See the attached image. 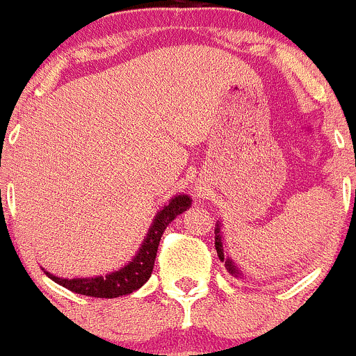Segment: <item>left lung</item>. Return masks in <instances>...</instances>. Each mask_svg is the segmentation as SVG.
<instances>
[{
    "mask_svg": "<svg viewBox=\"0 0 356 356\" xmlns=\"http://www.w3.org/2000/svg\"><path fill=\"white\" fill-rule=\"evenodd\" d=\"M220 222H217V227H215V250H217L218 258L225 264V268H227L229 274H232L234 277H243V272L236 267L234 261L227 257V251L224 250V241H222V232H220Z\"/></svg>",
    "mask_w": 356,
    "mask_h": 356,
    "instance_id": "8db88e82",
    "label": "left lung"
}]
</instances>
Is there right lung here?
I'll use <instances>...</instances> for the list:
<instances>
[{"label":"right lung","instance_id":"right-lung-1","mask_svg":"<svg viewBox=\"0 0 356 356\" xmlns=\"http://www.w3.org/2000/svg\"><path fill=\"white\" fill-rule=\"evenodd\" d=\"M191 207V198L186 195L174 196L153 218L152 227L148 229L145 241L139 246L136 257L124 265L118 270L111 272L106 275H98V277H77V279H62L46 272L51 281L63 288L74 291L77 294L92 298H118L124 294H131L132 291H138L152 277L153 265H155L156 250L160 245V239L167 225L174 220L177 215L186 211Z\"/></svg>","mask_w":356,"mask_h":356}]
</instances>
